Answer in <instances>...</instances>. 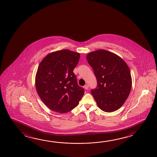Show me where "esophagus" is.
Instances as JSON below:
<instances>
[{
	"label": "esophagus",
	"instance_id": "obj_1",
	"mask_svg": "<svg viewBox=\"0 0 157 157\" xmlns=\"http://www.w3.org/2000/svg\"><path fill=\"white\" fill-rule=\"evenodd\" d=\"M83 87H84V89H85V90H88L89 89V85H85L83 86Z\"/></svg>",
	"mask_w": 157,
	"mask_h": 157
}]
</instances>
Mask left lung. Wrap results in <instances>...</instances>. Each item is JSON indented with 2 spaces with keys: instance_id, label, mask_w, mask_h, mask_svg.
I'll return each mask as SVG.
<instances>
[{
  "instance_id": "8db88e82",
  "label": "left lung",
  "mask_w": 157,
  "mask_h": 157,
  "mask_svg": "<svg viewBox=\"0 0 157 157\" xmlns=\"http://www.w3.org/2000/svg\"><path fill=\"white\" fill-rule=\"evenodd\" d=\"M86 58L97 79V87L91 94L97 105L106 112L118 109L131 90L128 66L120 56L105 50L91 52Z\"/></svg>"
}]
</instances>
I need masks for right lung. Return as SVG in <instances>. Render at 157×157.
Instances as JSON below:
<instances>
[{
  "instance_id": "add662e5",
  "label": "right lung",
  "mask_w": 157,
  "mask_h": 157,
  "mask_svg": "<svg viewBox=\"0 0 157 157\" xmlns=\"http://www.w3.org/2000/svg\"><path fill=\"white\" fill-rule=\"evenodd\" d=\"M80 54L67 49L50 53L40 63L35 77L37 94L48 108L64 113L78 105L84 90L78 85L74 69Z\"/></svg>"
}]
</instances>
